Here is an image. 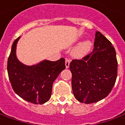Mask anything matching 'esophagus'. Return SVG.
<instances>
[{
    "mask_svg": "<svg viewBox=\"0 0 125 125\" xmlns=\"http://www.w3.org/2000/svg\"><path fill=\"white\" fill-rule=\"evenodd\" d=\"M70 59H66V61H65V66H66V68H69V65H70Z\"/></svg>",
    "mask_w": 125,
    "mask_h": 125,
    "instance_id": "esophagus-1",
    "label": "esophagus"
}]
</instances>
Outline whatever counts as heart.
Segmentation results:
<instances>
[{
    "label": "heart",
    "mask_w": 125,
    "mask_h": 125,
    "mask_svg": "<svg viewBox=\"0 0 125 125\" xmlns=\"http://www.w3.org/2000/svg\"><path fill=\"white\" fill-rule=\"evenodd\" d=\"M92 47V43L89 40L82 42L73 51V55L77 58L85 57L90 51Z\"/></svg>",
    "instance_id": "heart-1"
}]
</instances>
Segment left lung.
<instances>
[{"instance_id": "1", "label": "left lung", "mask_w": 125, "mask_h": 125, "mask_svg": "<svg viewBox=\"0 0 125 125\" xmlns=\"http://www.w3.org/2000/svg\"><path fill=\"white\" fill-rule=\"evenodd\" d=\"M94 46L86 57L70 63L74 95L78 102L86 104L107 97L117 76L116 52L111 43L102 33L96 31Z\"/></svg>"}]
</instances>
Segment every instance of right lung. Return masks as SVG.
<instances>
[{"label":"right lung","mask_w":125,"mask_h":125,"mask_svg":"<svg viewBox=\"0 0 125 125\" xmlns=\"http://www.w3.org/2000/svg\"><path fill=\"white\" fill-rule=\"evenodd\" d=\"M13 43L7 62L8 77L13 90L17 95L27 102L43 104L50 99L53 82L65 69V59L57 61L44 60L39 63L27 66L17 59V43Z\"/></svg>","instance_id":"obj_1"}]
</instances>
